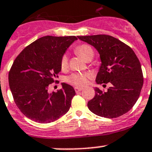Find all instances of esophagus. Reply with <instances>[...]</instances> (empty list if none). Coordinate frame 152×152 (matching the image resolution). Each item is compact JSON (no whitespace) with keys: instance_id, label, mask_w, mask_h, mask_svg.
<instances>
[{"instance_id":"1","label":"esophagus","mask_w":152,"mask_h":152,"mask_svg":"<svg viewBox=\"0 0 152 152\" xmlns=\"http://www.w3.org/2000/svg\"><path fill=\"white\" fill-rule=\"evenodd\" d=\"M74 89H75V91H76V93L82 91V90H83V88H82V87H75Z\"/></svg>"}]
</instances>
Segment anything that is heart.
<instances>
[{
  "instance_id": "heart-1",
  "label": "heart",
  "mask_w": 152,
  "mask_h": 152,
  "mask_svg": "<svg viewBox=\"0 0 152 152\" xmlns=\"http://www.w3.org/2000/svg\"><path fill=\"white\" fill-rule=\"evenodd\" d=\"M76 52L86 61L88 58L93 57L94 56V51L90 45L87 44H82L79 45L76 48ZM67 56L64 54L61 59V67L62 69H65L67 66ZM89 77V74L87 73H73L70 74L67 77V80L69 83L76 86H83L87 82V78Z\"/></svg>"
}]
</instances>
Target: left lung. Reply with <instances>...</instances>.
Instances as JSON below:
<instances>
[{"label":"left lung","instance_id":"left-lung-1","mask_svg":"<svg viewBox=\"0 0 152 152\" xmlns=\"http://www.w3.org/2000/svg\"><path fill=\"white\" fill-rule=\"evenodd\" d=\"M98 50L102 64L96 82L110 83L107 92L95 87L89 110L101 117L113 118L129 111L140 96L143 76L140 61L132 49L110 35L78 36Z\"/></svg>","mask_w":152,"mask_h":152}]
</instances>
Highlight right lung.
<instances>
[{
    "mask_svg": "<svg viewBox=\"0 0 152 152\" xmlns=\"http://www.w3.org/2000/svg\"><path fill=\"white\" fill-rule=\"evenodd\" d=\"M75 36H45L26 47L9 73V84L17 107L31 120L47 124L66 114L76 95L72 86L48 93V85L61 71V59Z\"/></svg>",
    "mask_w": 152,
    "mask_h": 152,
    "instance_id": "1",
    "label": "right lung"
}]
</instances>
